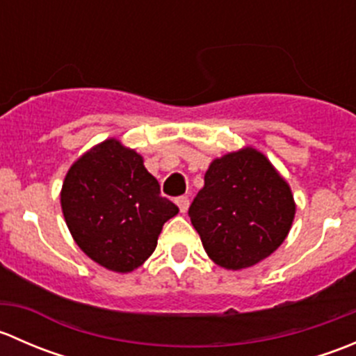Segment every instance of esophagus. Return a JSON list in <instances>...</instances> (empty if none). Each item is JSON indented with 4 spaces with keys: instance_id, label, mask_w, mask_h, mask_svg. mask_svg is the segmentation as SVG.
<instances>
[{
    "instance_id": "34e87169",
    "label": "esophagus",
    "mask_w": 356,
    "mask_h": 356,
    "mask_svg": "<svg viewBox=\"0 0 356 356\" xmlns=\"http://www.w3.org/2000/svg\"><path fill=\"white\" fill-rule=\"evenodd\" d=\"M175 203H177V207H179V210H181V213H186V211H188L189 200L186 198V196H181V198H177V201H175Z\"/></svg>"
}]
</instances>
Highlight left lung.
<instances>
[{"instance_id":"left-lung-1","label":"left lung","mask_w":356,"mask_h":356,"mask_svg":"<svg viewBox=\"0 0 356 356\" xmlns=\"http://www.w3.org/2000/svg\"><path fill=\"white\" fill-rule=\"evenodd\" d=\"M294 213L288 181L253 146L215 158L189 207L204 251L227 270L270 257L288 238Z\"/></svg>"}]
</instances>
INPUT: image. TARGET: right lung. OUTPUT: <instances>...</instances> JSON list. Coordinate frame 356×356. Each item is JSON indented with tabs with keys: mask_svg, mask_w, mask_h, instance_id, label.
<instances>
[{
	"mask_svg": "<svg viewBox=\"0 0 356 356\" xmlns=\"http://www.w3.org/2000/svg\"><path fill=\"white\" fill-rule=\"evenodd\" d=\"M63 217L77 246L118 274L141 267L155 251L168 218L179 213L136 149L105 139L68 168L60 193Z\"/></svg>",
	"mask_w": 356,
	"mask_h": 356,
	"instance_id": "add662e5",
	"label": "right lung"
}]
</instances>
